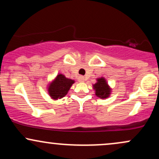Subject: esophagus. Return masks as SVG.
Returning a JSON list of instances; mask_svg holds the SVG:
<instances>
[{"label": "esophagus", "mask_w": 159, "mask_h": 159, "mask_svg": "<svg viewBox=\"0 0 159 159\" xmlns=\"http://www.w3.org/2000/svg\"><path fill=\"white\" fill-rule=\"evenodd\" d=\"M78 81L79 82L84 81V76H80V77L78 78Z\"/></svg>", "instance_id": "34e87169"}]
</instances>
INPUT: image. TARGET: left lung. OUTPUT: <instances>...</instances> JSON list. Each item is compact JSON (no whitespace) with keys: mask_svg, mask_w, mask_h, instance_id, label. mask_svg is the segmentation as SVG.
Returning <instances> with one entry per match:
<instances>
[{"mask_svg":"<svg viewBox=\"0 0 159 159\" xmlns=\"http://www.w3.org/2000/svg\"><path fill=\"white\" fill-rule=\"evenodd\" d=\"M93 86L94 89L96 90V95L98 97H100L101 98L108 97L111 90L103 78H98L97 80V83L95 84Z\"/></svg>","mask_w":159,"mask_h":159,"instance_id":"obj_1","label":"left lung"}]
</instances>
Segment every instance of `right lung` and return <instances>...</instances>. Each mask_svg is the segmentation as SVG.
I'll use <instances>...</instances> for the list:
<instances>
[{
  "mask_svg": "<svg viewBox=\"0 0 159 159\" xmlns=\"http://www.w3.org/2000/svg\"><path fill=\"white\" fill-rule=\"evenodd\" d=\"M73 83V80L66 78L61 74L58 75L56 79L49 86V94L54 99L63 97L67 94L69 88Z\"/></svg>",
  "mask_w": 159,
  "mask_h": 159,
  "instance_id": "obj_1",
  "label": "right lung"
}]
</instances>
